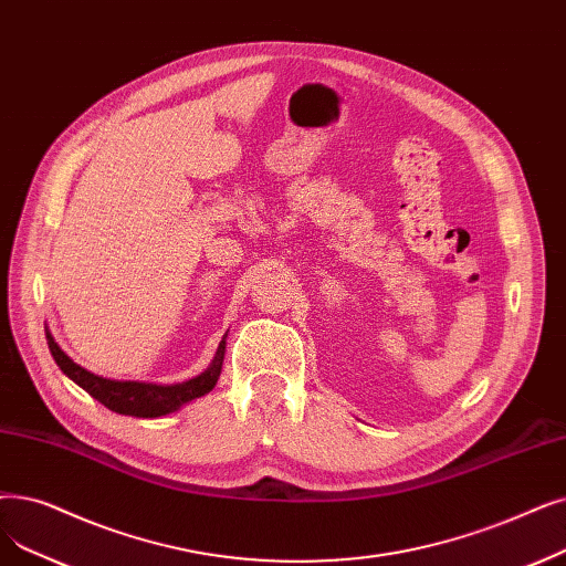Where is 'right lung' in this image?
<instances>
[{
    "instance_id": "right-lung-1",
    "label": "right lung",
    "mask_w": 566,
    "mask_h": 566,
    "mask_svg": "<svg viewBox=\"0 0 566 566\" xmlns=\"http://www.w3.org/2000/svg\"><path fill=\"white\" fill-rule=\"evenodd\" d=\"M48 349H51L60 370L76 381L83 390H87L94 400H99L104 407H108L115 413L122 416H136V419H157V416H166L178 411L182 405L206 396L210 392L222 373L227 339L219 342L217 354L206 373L193 377L182 384H147V381H117L106 379L99 375L87 373L85 367L73 363L53 339L51 333H45Z\"/></svg>"
}]
</instances>
